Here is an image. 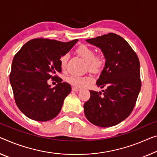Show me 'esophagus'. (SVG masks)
I'll list each match as a JSON object with an SVG mask.
<instances>
[{"label": "esophagus", "instance_id": "1", "mask_svg": "<svg viewBox=\"0 0 157 157\" xmlns=\"http://www.w3.org/2000/svg\"><path fill=\"white\" fill-rule=\"evenodd\" d=\"M72 90L74 91H76V92H78V91L81 90V88H77V87H72Z\"/></svg>", "mask_w": 157, "mask_h": 157}]
</instances>
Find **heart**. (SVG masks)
<instances>
[{
    "instance_id": "b5f03b06",
    "label": "heart",
    "mask_w": 157,
    "mask_h": 157,
    "mask_svg": "<svg viewBox=\"0 0 157 157\" xmlns=\"http://www.w3.org/2000/svg\"><path fill=\"white\" fill-rule=\"evenodd\" d=\"M76 52L87 63L89 70L94 73H98L103 69L105 64V58L103 55H95V51L90 46L86 45H81L76 49ZM68 55H64L60 58V66L64 69L66 68ZM93 78L88 76L71 75L67 77V81L69 84L78 88H83L90 84Z\"/></svg>"
}]
</instances>
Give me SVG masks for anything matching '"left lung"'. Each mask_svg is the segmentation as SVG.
I'll return each mask as SVG.
<instances>
[{"mask_svg": "<svg viewBox=\"0 0 157 157\" xmlns=\"http://www.w3.org/2000/svg\"><path fill=\"white\" fill-rule=\"evenodd\" d=\"M101 48L106 61L97 86L83 105L89 121L100 127L117 125L131 114L141 89L140 61L124 38L114 33L86 40Z\"/></svg>", "mask_w": 157, "mask_h": 157, "instance_id": "obj_1", "label": "left lung"}]
</instances>
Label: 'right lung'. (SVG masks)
<instances>
[{"label": "right lung", "mask_w": 157, "mask_h": 157, "mask_svg": "<svg viewBox=\"0 0 157 157\" xmlns=\"http://www.w3.org/2000/svg\"><path fill=\"white\" fill-rule=\"evenodd\" d=\"M62 42L37 38L26 43L14 55L10 74L14 100L21 112L38 121L51 120L59 114L71 87L62 83L60 58L78 41ZM55 80V88L47 84Z\"/></svg>", "instance_id": "right-lung-1"}]
</instances>
